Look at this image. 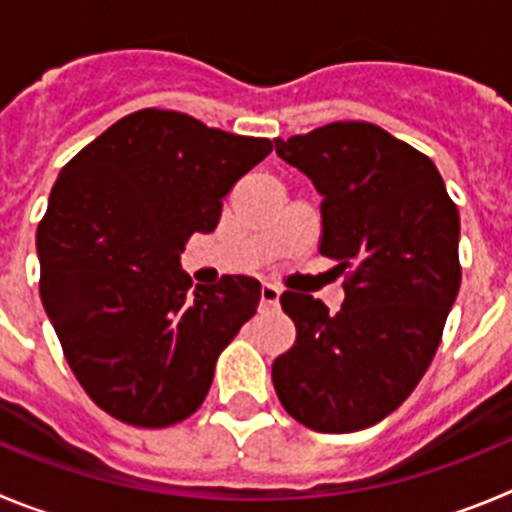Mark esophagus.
I'll return each mask as SVG.
<instances>
[{
	"label": "esophagus",
	"mask_w": 512,
	"mask_h": 512,
	"mask_svg": "<svg viewBox=\"0 0 512 512\" xmlns=\"http://www.w3.org/2000/svg\"><path fill=\"white\" fill-rule=\"evenodd\" d=\"M278 301H280L278 285H270V283L262 285V288H260V306L262 308H278Z\"/></svg>",
	"instance_id": "esophagus-1"
}]
</instances>
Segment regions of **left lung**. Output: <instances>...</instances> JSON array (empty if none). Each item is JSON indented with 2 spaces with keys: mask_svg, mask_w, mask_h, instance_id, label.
<instances>
[{
  "mask_svg": "<svg viewBox=\"0 0 512 512\" xmlns=\"http://www.w3.org/2000/svg\"><path fill=\"white\" fill-rule=\"evenodd\" d=\"M321 193L319 252L344 273L342 311L285 290L296 342L273 362L285 411L321 434L375 426L426 375L462 283L459 211L416 147L370 122L275 140Z\"/></svg>",
  "mask_w": 512,
  "mask_h": 512,
  "instance_id": "8db88e82",
  "label": "left lung"
}]
</instances>
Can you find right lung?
I'll use <instances>...</instances> for the list:
<instances>
[{
  "mask_svg": "<svg viewBox=\"0 0 512 512\" xmlns=\"http://www.w3.org/2000/svg\"><path fill=\"white\" fill-rule=\"evenodd\" d=\"M270 150L267 137L140 109L63 165L35 237L40 298L81 388L117 421L165 428L199 411L216 359L255 316L257 280L191 290L178 257Z\"/></svg>",
  "mask_w": 512,
  "mask_h": 512,
  "instance_id": "right-lung-1",
  "label": "right lung"
}]
</instances>
